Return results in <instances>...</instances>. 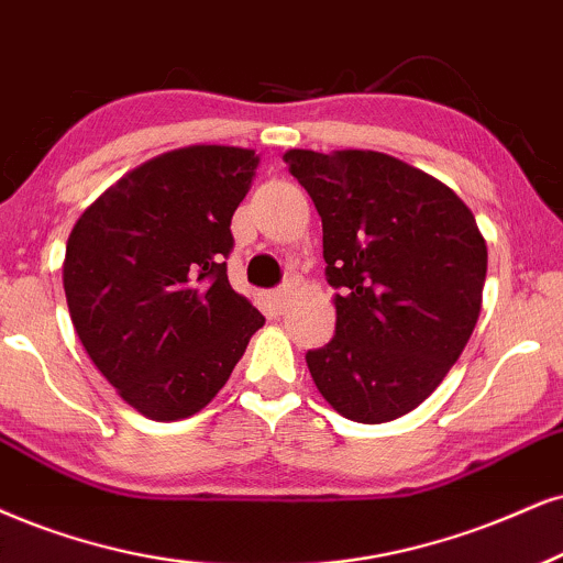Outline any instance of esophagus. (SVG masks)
Returning <instances> with one entry per match:
<instances>
[{"label":"esophagus","mask_w":563,"mask_h":563,"mask_svg":"<svg viewBox=\"0 0 563 563\" xmlns=\"http://www.w3.org/2000/svg\"><path fill=\"white\" fill-rule=\"evenodd\" d=\"M289 297H292V287H289V284H287V287H279V289H276V292H274V302H276V308L284 310V305L289 302Z\"/></svg>","instance_id":"1"}]
</instances>
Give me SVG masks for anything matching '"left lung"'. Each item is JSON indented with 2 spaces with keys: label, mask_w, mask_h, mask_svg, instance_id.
I'll return each mask as SVG.
<instances>
[{
  "label": "left lung",
  "mask_w": 563,
  "mask_h": 563,
  "mask_svg": "<svg viewBox=\"0 0 563 563\" xmlns=\"http://www.w3.org/2000/svg\"><path fill=\"white\" fill-rule=\"evenodd\" d=\"M323 224L336 334L310 350L321 397L378 426L412 412L446 378L481 316L488 247L467 203L380 151L284 154Z\"/></svg>",
  "instance_id": "8db88e82"
}]
</instances>
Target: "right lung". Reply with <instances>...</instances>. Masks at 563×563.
<instances>
[{
  "label": "right lung",
  "mask_w": 563,
  "mask_h": 563,
  "mask_svg": "<svg viewBox=\"0 0 563 563\" xmlns=\"http://www.w3.org/2000/svg\"><path fill=\"white\" fill-rule=\"evenodd\" d=\"M261 156L185 145L117 179L75 221L62 284L90 363L148 420H185L232 376L263 318L224 258Z\"/></svg>",
  "instance_id": "add662e5"
}]
</instances>
